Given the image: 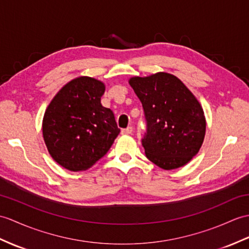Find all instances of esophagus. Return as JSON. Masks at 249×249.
Instances as JSON below:
<instances>
[{
  "label": "esophagus",
  "instance_id": "1",
  "mask_svg": "<svg viewBox=\"0 0 249 249\" xmlns=\"http://www.w3.org/2000/svg\"><path fill=\"white\" fill-rule=\"evenodd\" d=\"M132 132V127L131 126H128L127 128H124L122 129V134L123 135H130Z\"/></svg>",
  "mask_w": 249,
  "mask_h": 249
}]
</instances>
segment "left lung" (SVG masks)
Returning a JSON list of instances; mask_svg holds the SVG:
<instances>
[{"mask_svg": "<svg viewBox=\"0 0 249 249\" xmlns=\"http://www.w3.org/2000/svg\"><path fill=\"white\" fill-rule=\"evenodd\" d=\"M128 83L145 113L142 145L147 159L163 170L186 165L199 152L206 135L205 113L197 98L166 72L134 76Z\"/></svg>", "mask_w": 249, "mask_h": 249, "instance_id": "obj_1", "label": "left lung"}]
</instances>
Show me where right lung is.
Segmentation results:
<instances>
[{
	"instance_id": "1",
	"label": "right lung",
	"mask_w": 249,
	"mask_h": 249,
	"mask_svg": "<svg viewBox=\"0 0 249 249\" xmlns=\"http://www.w3.org/2000/svg\"><path fill=\"white\" fill-rule=\"evenodd\" d=\"M104 92L101 80L80 76L63 86L45 109L42 135L46 148L69 171L90 169L120 134L113 112L101 104Z\"/></svg>"
}]
</instances>
